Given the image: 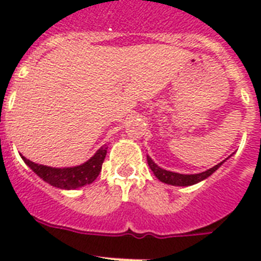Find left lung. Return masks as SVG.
Returning <instances> with one entry per match:
<instances>
[{
  "mask_svg": "<svg viewBox=\"0 0 261 261\" xmlns=\"http://www.w3.org/2000/svg\"><path fill=\"white\" fill-rule=\"evenodd\" d=\"M147 164L149 167L153 171V173L155 174V177L159 178L160 181L167 182V184H171V186H192V184H196V182L202 181L206 177H208L210 174L214 173L217 169H218L222 163H219L218 165L210 168L208 171L202 172V173H196V174H181V173H174V172L165 171L163 168H160L159 165H155L153 163V160L150 157H147Z\"/></svg>",
  "mask_w": 261,
  "mask_h": 261,
  "instance_id": "1",
  "label": "left lung"
}]
</instances>
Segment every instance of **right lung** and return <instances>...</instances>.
<instances>
[{
	"instance_id": "right-lung-1",
	"label": "right lung",
	"mask_w": 261,
	"mask_h": 261,
	"mask_svg": "<svg viewBox=\"0 0 261 261\" xmlns=\"http://www.w3.org/2000/svg\"><path fill=\"white\" fill-rule=\"evenodd\" d=\"M107 149H108L107 145H104L85 164L80 165V167L63 168V169L50 168L46 167V165H38V164L27 160L25 157H22V160L35 173L38 174L39 177H42L44 181H47L51 186L58 187L62 190H75V188L87 186V184H90L96 180V177L101 171Z\"/></svg>"
}]
</instances>
